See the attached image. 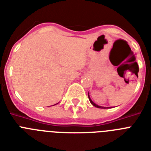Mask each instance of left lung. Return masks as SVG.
<instances>
[{
	"label": "left lung",
	"instance_id": "1",
	"mask_svg": "<svg viewBox=\"0 0 151 151\" xmlns=\"http://www.w3.org/2000/svg\"><path fill=\"white\" fill-rule=\"evenodd\" d=\"M88 97H89V101H90V103H92V104H93V105L94 106L97 107V108H101V109H106V107H103V106H98V105H96V103H93V101H92V99H90V97H89V93H88Z\"/></svg>",
	"mask_w": 151,
	"mask_h": 151
}]
</instances>
